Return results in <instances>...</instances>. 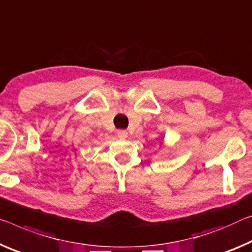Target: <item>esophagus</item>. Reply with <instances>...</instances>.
<instances>
[{"instance_id": "obj_1", "label": "esophagus", "mask_w": 252, "mask_h": 252, "mask_svg": "<svg viewBox=\"0 0 252 252\" xmlns=\"http://www.w3.org/2000/svg\"><path fill=\"white\" fill-rule=\"evenodd\" d=\"M117 133H118V137L121 138V139L126 138V135H127V132H126V130H119Z\"/></svg>"}]
</instances>
